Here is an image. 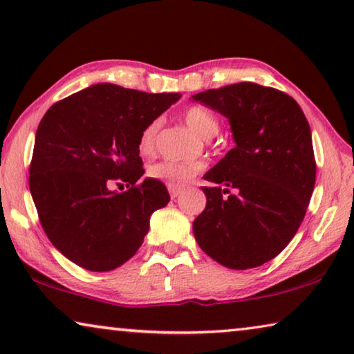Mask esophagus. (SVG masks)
<instances>
[{
    "instance_id": "1",
    "label": "esophagus",
    "mask_w": 354,
    "mask_h": 354,
    "mask_svg": "<svg viewBox=\"0 0 354 354\" xmlns=\"http://www.w3.org/2000/svg\"><path fill=\"white\" fill-rule=\"evenodd\" d=\"M182 193V188H174V187H169V194H171V198L172 199H176L178 194Z\"/></svg>"
}]
</instances>
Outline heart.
Returning <instances> with one entry per match:
<instances>
[{
	"instance_id": "b5f03b06",
	"label": "heart",
	"mask_w": 354,
	"mask_h": 354,
	"mask_svg": "<svg viewBox=\"0 0 354 354\" xmlns=\"http://www.w3.org/2000/svg\"><path fill=\"white\" fill-rule=\"evenodd\" d=\"M185 122H187L189 129H193L201 138H212L218 131V122H216L214 113L205 107H188L187 112H185ZM158 128L160 120H153L147 124L142 133H140L138 147L142 155H149L155 149V139ZM203 167L204 165L201 161H158L149 167V176L166 183L167 187L182 188L192 180L196 174L203 171Z\"/></svg>"
}]
</instances>
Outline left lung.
<instances>
[{
  "mask_svg": "<svg viewBox=\"0 0 354 354\" xmlns=\"http://www.w3.org/2000/svg\"><path fill=\"white\" fill-rule=\"evenodd\" d=\"M225 115L236 145L204 180L205 209L193 221L212 259L245 270L268 263L295 237L315 188L312 133L301 106L270 86L241 82L193 96Z\"/></svg>",
  "mask_w": 354,
  "mask_h": 354,
  "instance_id": "obj_1",
  "label": "left lung"
}]
</instances>
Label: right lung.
<instances>
[{
  "instance_id": "1",
  "label": "right lung",
  "mask_w": 354,
  "mask_h": 354,
  "mask_svg": "<svg viewBox=\"0 0 354 354\" xmlns=\"http://www.w3.org/2000/svg\"><path fill=\"white\" fill-rule=\"evenodd\" d=\"M96 84L53 104L37 127L30 192L48 241L86 270L107 272L142 245L165 183L144 176L142 129L180 100ZM127 183L120 194L113 184Z\"/></svg>"
}]
</instances>
